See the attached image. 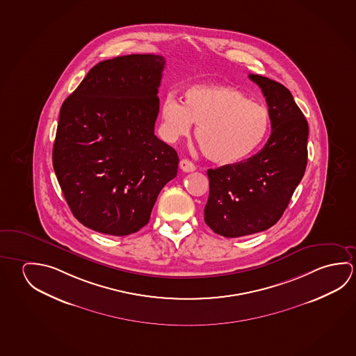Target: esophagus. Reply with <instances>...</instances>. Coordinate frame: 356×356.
<instances>
[{
    "label": "esophagus",
    "mask_w": 356,
    "mask_h": 356,
    "mask_svg": "<svg viewBox=\"0 0 356 356\" xmlns=\"http://www.w3.org/2000/svg\"><path fill=\"white\" fill-rule=\"evenodd\" d=\"M180 169L185 171V172H191V171L196 170V166H195L193 161H190L187 159H182L180 161Z\"/></svg>",
    "instance_id": "esophagus-1"
}]
</instances>
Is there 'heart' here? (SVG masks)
Segmentation results:
<instances>
[{
    "label": "heart",
    "mask_w": 356,
    "mask_h": 356,
    "mask_svg": "<svg viewBox=\"0 0 356 356\" xmlns=\"http://www.w3.org/2000/svg\"><path fill=\"white\" fill-rule=\"evenodd\" d=\"M163 130L169 140L190 133L197 124L196 140L206 158L234 165L251 155L269 128L268 111L237 88L195 86L185 92L184 104L169 94L161 108Z\"/></svg>",
    "instance_id": "obj_1"
}]
</instances>
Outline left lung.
<instances>
[{
    "mask_svg": "<svg viewBox=\"0 0 356 356\" xmlns=\"http://www.w3.org/2000/svg\"><path fill=\"white\" fill-rule=\"evenodd\" d=\"M268 105L272 134L245 163L207 170L204 222L227 238L262 232L280 220L303 179L308 160L307 119L283 84L250 74Z\"/></svg>",
    "mask_w": 356,
    "mask_h": 356,
    "instance_id": "8db88e82",
    "label": "left lung"
}]
</instances>
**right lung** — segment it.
<instances>
[{"label": "right lung", "instance_id": "1", "mask_svg": "<svg viewBox=\"0 0 356 356\" xmlns=\"http://www.w3.org/2000/svg\"><path fill=\"white\" fill-rule=\"evenodd\" d=\"M163 67L155 54L103 60L62 104L53 169L86 227L111 236L138 232L177 174V152L154 134Z\"/></svg>", "mask_w": 356, "mask_h": 356}]
</instances>
